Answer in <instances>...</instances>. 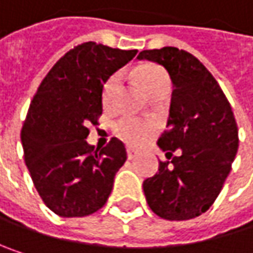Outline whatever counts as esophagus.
Masks as SVG:
<instances>
[{
	"label": "esophagus",
	"instance_id": "esophagus-1",
	"mask_svg": "<svg viewBox=\"0 0 253 253\" xmlns=\"http://www.w3.org/2000/svg\"><path fill=\"white\" fill-rule=\"evenodd\" d=\"M127 158H128V160L136 158V152H134L133 149H127Z\"/></svg>",
	"mask_w": 253,
	"mask_h": 253
}]
</instances>
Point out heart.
<instances>
[{
  "label": "heart",
  "instance_id": "obj_1",
  "mask_svg": "<svg viewBox=\"0 0 253 253\" xmlns=\"http://www.w3.org/2000/svg\"><path fill=\"white\" fill-rule=\"evenodd\" d=\"M137 82L143 87V90L151 96L155 92L169 87V77L166 72L154 64H145L139 67L134 73ZM120 84V75L114 73L108 77L102 86V102L105 107H111ZM155 126L151 122L140 120L136 117H122L114 123V133L119 139L130 146H140L143 145L148 137L154 133Z\"/></svg>",
  "mask_w": 253,
  "mask_h": 253
}]
</instances>
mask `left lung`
<instances>
[{
    "label": "left lung",
    "mask_w": 253,
    "mask_h": 253,
    "mask_svg": "<svg viewBox=\"0 0 253 253\" xmlns=\"http://www.w3.org/2000/svg\"><path fill=\"white\" fill-rule=\"evenodd\" d=\"M137 60L163 66L174 87L169 130L158 139L167 158H173L160 161L158 173L143 181L146 202L164 220L199 217L220 195L237 154L239 133L230 102L207 67L183 49H146Z\"/></svg>",
    "instance_id": "obj_1"
}]
</instances>
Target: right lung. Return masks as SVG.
Listing matches in <instances>:
<instances>
[{"instance_id":"add662e5","label":"right lung","mask_w":253,"mask_h":253,"mask_svg":"<svg viewBox=\"0 0 253 253\" xmlns=\"http://www.w3.org/2000/svg\"><path fill=\"white\" fill-rule=\"evenodd\" d=\"M136 49L84 42L66 52L39 84L22 128L25 163L43 204L60 217L101 210L126 163L125 143L113 137L102 149L86 142L102 114V86Z\"/></svg>"}]
</instances>
